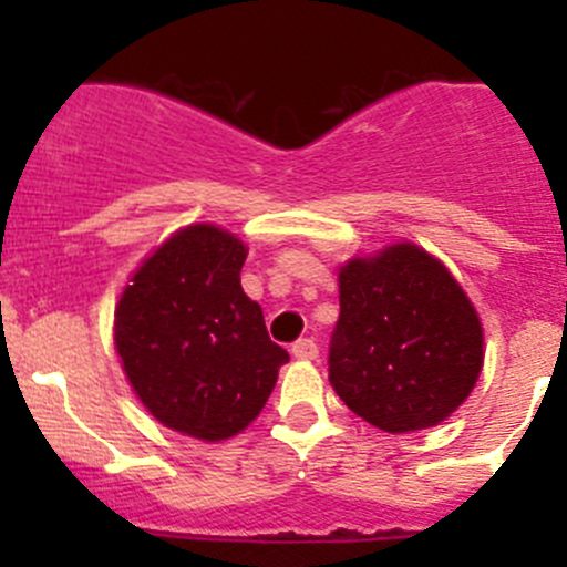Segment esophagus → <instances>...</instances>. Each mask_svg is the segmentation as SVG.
I'll return each instance as SVG.
<instances>
[{"instance_id": "obj_1", "label": "esophagus", "mask_w": 567, "mask_h": 567, "mask_svg": "<svg viewBox=\"0 0 567 567\" xmlns=\"http://www.w3.org/2000/svg\"><path fill=\"white\" fill-rule=\"evenodd\" d=\"M293 357L296 359H316L318 357V342L312 337H301V340L293 342Z\"/></svg>"}]
</instances>
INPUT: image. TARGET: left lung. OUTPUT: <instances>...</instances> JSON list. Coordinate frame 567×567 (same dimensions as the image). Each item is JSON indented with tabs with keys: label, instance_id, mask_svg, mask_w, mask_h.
Instances as JSON below:
<instances>
[{
	"label": "left lung",
	"instance_id": "8db88e82",
	"mask_svg": "<svg viewBox=\"0 0 567 567\" xmlns=\"http://www.w3.org/2000/svg\"><path fill=\"white\" fill-rule=\"evenodd\" d=\"M483 368V326L447 268L414 244L357 257L340 271L329 381L386 433L439 425Z\"/></svg>",
	"mask_w": 567,
	"mask_h": 567
}]
</instances>
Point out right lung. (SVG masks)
<instances>
[{
	"instance_id": "right-lung-1",
	"label": "right lung",
	"mask_w": 567,
	"mask_h": 567,
	"mask_svg": "<svg viewBox=\"0 0 567 567\" xmlns=\"http://www.w3.org/2000/svg\"><path fill=\"white\" fill-rule=\"evenodd\" d=\"M244 260L230 233L186 227L142 262L114 312V346L145 409L205 442L244 431L290 359L244 293Z\"/></svg>"
}]
</instances>
